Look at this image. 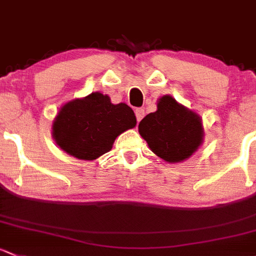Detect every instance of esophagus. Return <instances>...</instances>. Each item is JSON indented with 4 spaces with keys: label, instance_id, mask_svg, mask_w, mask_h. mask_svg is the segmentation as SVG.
I'll return each mask as SVG.
<instances>
[{
    "label": "esophagus",
    "instance_id": "34e87169",
    "mask_svg": "<svg viewBox=\"0 0 256 256\" xmlns=\"http://www.w3.org/2000/svg\"><path fill=\"white\" fill-rule=\"evenodd\" d=\"M135 115H136V119H137V121H141L142 120V118L144 116V110L142 109V108H137V109L135 110Z\"/></svg>",
    "mask_w": 256,
    "mask_h": 256
}]
</instances>
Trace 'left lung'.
<instances>
[{"mask_svg":"<svg viewBox=\"0 0 256 256\" xmlns=\"http://www.w3.org/2000/svg\"><path fill=\"white\" fill-rule=\"evenodd\" d=\"M138 132L150 148L169 163L182 162L202 142L201 119L170 96H164L157 112L146 115L138 124Z\"/></svg>","mask_w":256,"mask_h":256,"instance_id":"8db88e82","label":"left lung"}]
</instances>
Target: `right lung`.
Returning <instances> with one entry per match:
<instances>
[{"instance_id": "1", "label": "right lung", "mask_w": 256, "mask_h": 256, "mask_svg": "<svg viewBox=\"0 0 256 256\" xmlns=\"http://www.w3.org/2000/svg\"><path fill=\"white\" fill-rule=\"evenodd\" d=\"M136 125L132 109L114 106L102 93L64 104L52 125L56 144L78 160H92L112 150L115 138Z\"/></svg>"}]
</instances>
